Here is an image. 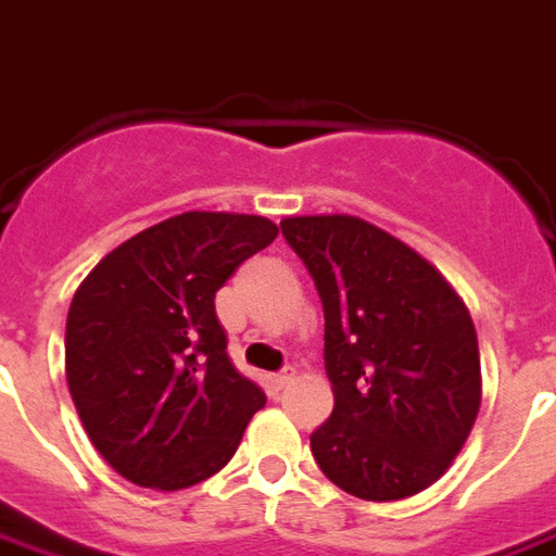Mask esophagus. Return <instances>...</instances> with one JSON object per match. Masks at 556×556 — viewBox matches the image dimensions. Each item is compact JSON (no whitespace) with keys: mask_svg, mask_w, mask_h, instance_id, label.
I'll return each mask as SVG.
<instances>
[{"mask_svg":"<svg viewBox=\"0 0 556 556\" xmlns=\"http://www.w3.org/2000/svg\"><path fill=\"white\" fill-rule=\"evenodd\" d=\"M291 382H294V367H286L282 372H274V376H270V386H274V391H282V388H289Z\"/></svg>","mask_w":556,"mask_h":556,"instance_id":"esophagus-1","label":"esophagus"}]
</instances>
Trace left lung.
Returning <instances> with one entry per match:
<instances>
[{
    "label": "left lung",
    "instance_id": "left-lung-1",
    "mask_svg": "<svg viewBox=\"0 0 556 556\" xmlns=\"http://www.w3.org/2000/svg\"><path fill=\"white\" fill-rule=\"evenodd\" d=\"M279 228L325 309L333 413L309 437L318 469L372 503L425 491L481 406L467 304L427 258L358 216H289Z\"/></svg>",
    "mask_w": 556,
    "mask_h": 556
}]
</instances>
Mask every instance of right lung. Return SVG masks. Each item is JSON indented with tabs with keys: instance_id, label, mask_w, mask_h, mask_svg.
Returning <instances> with one entry per match:
<instances>
[{
	"instance_id": "1",
	"label": "right lung",
	"mask_w": 556,
	"mask_h": 556,
	"mask_svg": "<svg viewBox=\"0 0 556 556\" xmlns=\"http://www.w3.org/2000/svg\"><path fill=\"white\" fill-rule=\"evenodd\" d=\"M277 235L265 216L189 211L119 243L80 282L65 379L123 479L180 491L235 457L265 391L228 358L213 298Z\"/></svg>"
}]
</instances>
